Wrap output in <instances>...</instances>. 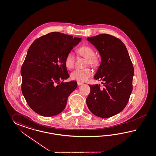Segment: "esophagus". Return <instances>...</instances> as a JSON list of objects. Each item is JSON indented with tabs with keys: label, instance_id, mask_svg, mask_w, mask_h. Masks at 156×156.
Listing matches in <instances>:
<instances>
[{
	"label": "esophagus",
	"instance_id": "esophagus-1",
	"mask_svg": "<svg viewBox=\"0 0 156 156\" xmlns=\"http://www.w3.org/2000/svg\"><path fill=\"white\" fill-rule=\"evenodd\" d=\"M77 84H78V86H80V85L82 84L83 83H82V82H77Z\"/></svg>",
	"mask_w": 156,
	"mask_h": 156
}]
</instances>
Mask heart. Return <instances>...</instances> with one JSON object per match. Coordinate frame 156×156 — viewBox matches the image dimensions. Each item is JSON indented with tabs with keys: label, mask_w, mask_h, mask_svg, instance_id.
<instances>
[{
	"label": "heart",
	"mask_w": 156,
	"mask_h": 156,
	"mask_svg": "<svg viewBox=\"0 0 156 156\" xmlns=\"http://www.w3.org/2000/svg\"><path fill=\"white\" fill-rule=\"evenodd\" d=\"M77 52L80 55L86 58L85 65H90L93 68H97L100 63V59L95 55V50L91 46L84 45L77 49ZM75 56L72 52L67 53L65 57V66L66 68L70 70L73 68L75 62ZM92 72L90 68L77 69L70 74V78L72 80L78 82H85L91 76Z\"/></svg>",
	"instance_id": "obj_1"
}]
</instances>
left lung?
Here are the masks:
<instances>
[{
	"label": "left lung",
	"instance_id": "8db88e82",
	"mask_svg": "<svg viewBox=\"0 0 156 156\" xmlns=\"http://www.w3.org/2000/svg\"><path fill=\"white\" fill-rule=\"evenodd\" d=\"M87 39L100 54L101 62L94 78L103 81V87L89 85L87 105L95 115L109 118L123 110L129 100L133 88V65L125 45L118 38L101 34Z\"/></svg>",
	"mask_w": 156,
	"mask_h": 156
}]
</instances>
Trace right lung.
I'll return each instance as SVG.
<instances>
[{"instance_id":"right-lung-1","label":"right lung","mask_w":156,"mask_h":156,"mask_svg":"<svg viewBox=\"0 0 156 156\" xmlns=\"http://www.w3.org/2000/svg\"><path fill=\"white\" fill-rule=\"evenodd\" d=\"M80 38L52 32L35 39L22 65L21 90L27 104L44 117L60 113L69 96L77 87L76 81L64 82L69 77L65 57Z\"/></svg>"}]
</instances>
